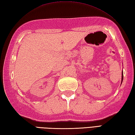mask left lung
Wrapping results in <instances>:
<instances>
[{
	"label": "left lung",
	"instance_id": "left-lung-1",
	"mask_svg": "<svg viewBox=\"0 0 135 135\" xmlns=\"http://www.w3.org/2000/svg\"><path fill=\"white\" fill-rule=\"evenodd\" d=\"M123 74H122V82H123Z\"/></svg>",
	"mask_w": 135,
	"mask_h": 135
}]
</instances>
